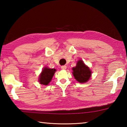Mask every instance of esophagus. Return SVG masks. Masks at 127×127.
I'll return each mask as SVG.
<instances>
[{"label": "esophagus", "instance_id": "34e87169", "mask_svg": "<svg viewBox=\"0 0 127 127\" xmlns=\"http://www.w3.org/2000/svg\"><path fill=\"white\" fill-rule=\"evenodd\" d=\"M61 68V69H62V70H66V66H65V65L62 66Z\"/></svg>", "mask_w": 127, "mask_h": 127}]
</instances>
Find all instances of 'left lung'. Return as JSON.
I'll use <instances>...</instances> for the list:
<instances>
[{"label":"left lung","mask_w":127,"mask_h":127,"mask_svg":"<svg viewBox=\"0 0 127 127\" xmlns=\"http://www.w3.org/2000/svg\"><path fill=\"white\" fill-rule=\"evenodd\" d=\"M72 71L75 79L80 83H86L92 76V71L89 67L81 60L77 61L76 66L72 67Z\"/></svg>","instance_id":"1"}]
</instances>
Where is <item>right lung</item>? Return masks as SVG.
Returning a JSON list of instances; mask_svg holds the SVG:
<instances>
[{"mask_svg": "<svg viewBox=\"0 0 127 127\" xmlns=\"http://www.w3.org/2000/svg\"><path fill=\"white\" fill-rule=\"evenodd\" d=\"M55 72V68H43L39 76V83L43 85H47L51 82Z\"/></svg>", "mask_w": 127, "mask_h": 127, "instance_id": "add662e5", "label": "right lung"}]
</instances>
